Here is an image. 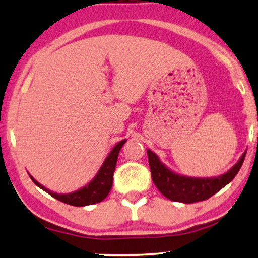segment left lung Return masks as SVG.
I'll return each mask as SVG.
<instances>
[{
	"mask_svg": "<svg viewBox=\"0 0 258 258\" xmlns=\"http://www.w3.org/2000/svg\"><path fill=\"white\" fill-rule=\"evenodd\" d=\"M245 154L239 158L234 165L225 174L214 177H190L172 171L160 162L159 157L151 150H147L148 163H150L152 181L163 196L172 202L184 204L202 202L209 199L215 193L227 186L243 165Z\"/></svg>",
	"mask_w": 258,
	"mask_h": 258,
	"instance_id": "1",
	"label": "left lung"
}]
</instances>
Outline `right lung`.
Returning a JSON list of instances; mask_svg holds the SVG:
<instances>
[{
	"instance_id": "add662e5",
	"label": "right lung",
	"mask_w": 258,
	"mask_h": 258,
	"mask_svg": "<svg viewBox=\"0 0 258 258\" xmlns=\"http://www.w3.org/2000/svg\"><path fill=\"white\" fill-rule=\"evenodd\" d=\"M125 141L126 139L118 142L116 146L112 148L108 156L106 157L101 168L99 169L98 174L94 176L93 180L88 182L86 186L82 187V188L75 190V192L65 193V195L63 193H55L53 190L45 188L43 184L37 182L30 174L29 176L31 177V180L36 186H38L39 188L43 189L44 192H47L51 197H54L57 201L66 203V204L74 205V207H87V205L96 204V203L104 201L106 197L108 196V193H110L112 183H113V172L114 169H116L118 154H119L120 148L125 144Z\"/></svg>"
}]
</instances>
